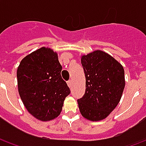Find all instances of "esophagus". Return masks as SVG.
I'll use <instances>...</instances> for the list:
<instances>
[{
	"mask_svg": "<svg viewBox=\"0 0 146 146\" xmlns=\"http://www.w3.org/2000/svg\"><path fill=\"white\" fill-rule=\"evenodd\" d=\"M67 84H68V86H69L70 88H71L72 85H73V84H72V80H68V81H67Z\"/></svg>",
	"mask_w": 146,
	"mask_h": 146,
	"instance_id": "34e87169",
	"label": "esophagus"
}]
</instances>
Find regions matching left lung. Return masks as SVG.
Instances as JSON below:
<instances>
[{"label": "left lung", "mask_w": 146, "mask_h": 146, "mask_svg": "<svg viewBox=\"0 0 146 146\" xmlns=\"http://www.w3.org/2000/svg\"><path fill=\"white\" fill-rule=\"evenodd\" d=\"M86 89L77 99L84 117L92 121L105 119L119 103L125 86L124 70L110 54L95 51L81 58Z\"/></svg>", "instance_id": "8db88e82"}]
</instances>
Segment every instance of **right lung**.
I'll return each instance as SVG.
<instances>
[{
  "instance_id": "1",
  "label": "right lung",
  "mask_w": 146,
  "mask_h": 146,
  "mask_svg": "<svg viewBox=\"0 0 146 146\" xmlns=\"http://www.w3.org/2000/svg\"><path fill=\"white\" fill-rule=\"evenodd\" d=\"M62 67L57 54L41 48L21 61L17 70L19 93L28 112L42 121L60 114L65 98L70 94L62 78Z\"/></svg>"
}]
</instances>
